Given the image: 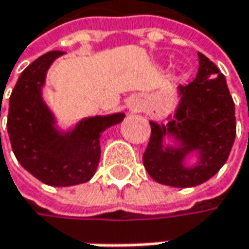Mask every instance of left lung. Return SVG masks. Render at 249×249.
I'll list each match as a JSON object with an SVG mask.
<instances>
[{
    "mask_svg": "<svg viewBox=\"0 0 249 249\" xmlns=\"http://www.w3.org/2000/svg\"><path fill=\"white\" fill-rule=\"evenodd\" d=\"M199 56V70L191 84L179 87L180 104L175 120L167 126L150 122L151 136L143 154L144 168L158 183L174 188L200 185L217 174L230 156L235 139V107L224 75L205 54ZM165 134L181 142L179 149L162 148ZM201 154L198 165L185 168L181 160L189 151Z\"/></svg>",
    "mask_w": 249,
    "mask_h": 249,
    "instance_id": "8db88e82",
    "label": "left lung"
}]
</instances>
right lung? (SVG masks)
<instances>
[{"label":"right lung","instance_id":"add662e5","mask_svg":"<svg viewBox=\"0 0 249 249\" xmlns=\"http://www.w3.org/2000/svg\"><path fill=\"white\" fill-rule=\"evenodd\" d=\"M61 54L60 50L49 52L22 71L9 96L6 120L17 160L35 178L50 186H71L91 179L101 158V134L124 118L116 113L84 119L71 133H57L40 89L46 71Z\"/></svg>","mask_w":249,"mask_h":249}]
</instances>
